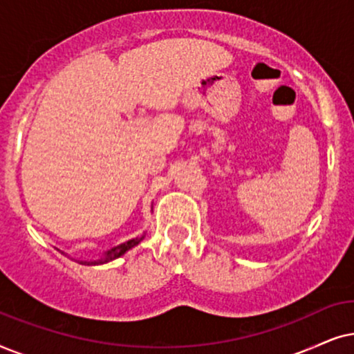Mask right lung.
I'll use <instances>...</instances> for the list:
<instances>
[{
	"label": "right lung",
	"mask_w": 354,
	"mask_h": 354,
	"mask_svg": "<svg viewBox=\"0 0 354 354\" xmlns=\"http://www.w3.org/2000/svg\"><path fill=\"white\" fill-rule=\"evenodd\" d=\"M142 239V238H140ZM140 239H131V241H128V243H122V244H120V246H116V248H111L110 251H108L106 254H105V257L103 259H100V261H81V263H86V266H97V263H105V262H110V261H113V259H116V257H120V256H122V254H124L126 251H129L131 248H134L136 244H138Z\"/></svg>",
	"instance_id": "1"
}]
</instances>
